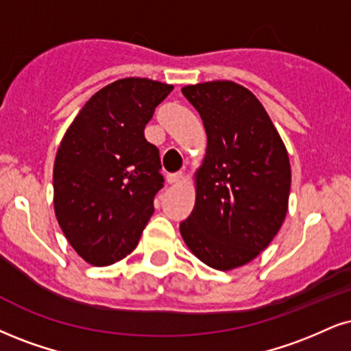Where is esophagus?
Wrapping results in <instances>:
<instances>
[{"mask_svg": "<svg viewBox=\"0 0 351 351\" xmlns=\"http://www.w3.org/2000/svg\"><path fill=\"white\" fill-rule=\"evenodd\" d=\"M183 173L181 171H178V173H168L167 175V181L170 184H176V183H180V181H183Z\"/></svg>", "mask_w": 351, "mask_h": 351, "instance_id": "34e87169", "label": "esophagus"}]
</instances>
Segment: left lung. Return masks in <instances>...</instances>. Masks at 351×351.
Instances as JSON below:
<instances>
[{
    "instance_id": "8db88e82",
    "label": "left lung",
    "mask_w": 351,
    "mask_h": 351,
    "mask_svg": "<svg viewBox=\"0 0 351 351\" xmlns=\"http://www.w3.org/2000/svg\"><path fill=\"white\" fill-rule=\"evenodd\" d=\"M181 91L208 135L196 202L180 223L181 237L202 263L227 271L258 256L281 229L291 189L288 152L247 88L208 82Z\"/></svg>"
}]
</instances>
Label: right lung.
Segmentation results:
<instances>
[{"label":"right lung","mask_w":351,"mask_h":351,"mask_svg":"<svg viewBox=\"0 0 351 351\" xmlns=\"http://www.w3.org/2000/svg\"><path fill=\"white\" fill-rule=\"evenodd\" d=\"M171 84L117 80L82 108L53 165V208L75 252L108 267L137 247L163 188L160 154L143 129Z\"/></svg>","instance_id":"right-lung-1"}]
</instances>
